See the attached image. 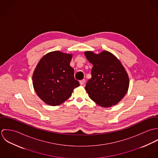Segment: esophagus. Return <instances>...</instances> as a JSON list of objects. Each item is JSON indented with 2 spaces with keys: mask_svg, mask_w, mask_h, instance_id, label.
I'll list each match as a JSON object with an SVG mask.
<instances>
[{
  "mask_svg": "<svg viewBox=\"0 0 158 158\" xmlns=\"http://www.w3.org/2000/svg\"><path fill=\"white\" fill-rule=\"evenodd\" d=\"M85 79L81 80L80 81V83L81 85H83L85 84Z\"/></svg>",
  "mask_w": 158,
  "mask_h": 158,
  "instance_id": "obj_1",
  "label": "esophagus"
}]
</instances>
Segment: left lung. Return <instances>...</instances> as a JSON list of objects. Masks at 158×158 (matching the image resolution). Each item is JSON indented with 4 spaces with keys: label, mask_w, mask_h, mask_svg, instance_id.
I'll list each match as a JSON object with an SVG mask.
<instances>
[{
    "label": "left lung",
    "mask_w": 158,
    "mask_h": 158,
    "mask_svg": "<svg viewBox=\"0 0 158 158\" xmlns=\"http://www.w3.org/2000/svg\"><path fill=\"white\" fill-rule=\"evenodd\" d=\"M85 55L93 65L92 77L85 86L89 97L102 107L116 105L124 97L129 87V78L125 68L108 51L99 54L87 51Z\"/></svg>",
    "instance_id": "1"
}]
</instances>
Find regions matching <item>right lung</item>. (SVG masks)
I'll use <instances>...</instances> for the list:
<instances>
[{
	"mask_svg": "<svg viewBox=\"0 0 158 158\" xmlns=\"http://www.w3.org/2000/svg\"><path fill=\"white\" fill-rule=\"evenodd\" d=\"M71 54L50 52L38 63L33 74V85L38 97L45 103L57 106L68 100L80 86L70 66Z\"/></svg>",
	"mask_w": 158,
	"mask_h": 158,
	"instance_id": "1",
	"label": "right lung"
}]
</instances>
